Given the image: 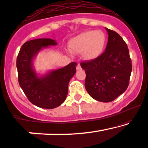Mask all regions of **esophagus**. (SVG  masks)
<instances>
[{"mask_svg": "<svg viewBox=\"0 0 148 148\" xmlns=\"http://www.w3.org/2000/svg\"><path fill=\"white\" fill-rule=\"evenodd\" d=\"M76 69H77V71H80L81 69H82V68H81L80 66V64H77V66H76Z\"/></svg>", "mask_w": 148, "mask_h": 148, "instance_id": "obj_1", "label": "esophagus"}]
</instances>
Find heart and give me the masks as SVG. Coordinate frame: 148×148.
Returning <instances> with one entry per match:
<instances>
[{
	"instance_id": "heart-1",
	"label": "heart",
	"mask_w": 148,
	"mask_h": 148,
	"mask_svg": "<svg viewBox=\"0 0 148 148\" xmlns=\"http://www.w3.org/2000/svg\"><path fill=\"white\" fill-rule=\"evenodd\" d=\"M106 36L103 31H87L81 33L70 40L69 47L73 53L79 54L84 60H95L103 52Z\"/></svg>"
}]
</instances>
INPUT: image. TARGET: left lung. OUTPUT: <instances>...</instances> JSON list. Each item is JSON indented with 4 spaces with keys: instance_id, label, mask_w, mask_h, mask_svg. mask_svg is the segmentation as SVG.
<instances>
[{
    "instance_id": "8db88e82",
    "label": "left lung",
    "mask_w": 148,
    "mask_h": 148,
    "mask_svg": "<svg viewBox=\"0 0 148 148\" xmlns=\"http://www.w3.org/2000/svg\"><path fill=\"white\" fill-rule=\"evenodd\" d=\"M108 40L105 52L95 60L82 62L85 70L84 85L94 99L110 102L129 86L132 66L128 47L115 31L106 28Z\"/></svg>"
}]
</instances>
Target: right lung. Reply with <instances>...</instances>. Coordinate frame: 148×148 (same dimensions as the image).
<instances>
[{"label":"right lung","mask_w":148,"mask_h":148,"mask_svg":"<svg viewBox=\"0 0 148 148\" xmlns=\"http://www.w3.org/2000/svg\"><path fill=\"white\" fill-rule=\"evenodd\" d=\"M56 45V41L50 38L31 40L21 46L16 59L19 85L30 102L41 108H55L65 101L69 81L76 72L77 64L72 62L44 75L36 73L34 61L38 53Z\"/></svg>","instance_id":"add662e5"}]
</instances>
